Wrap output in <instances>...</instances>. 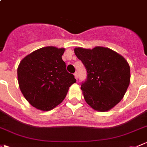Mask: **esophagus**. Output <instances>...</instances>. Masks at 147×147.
<instances>
[{
  "instance_id": "1",
  "label": "esophagus",
  "mask_w": 147,
  "mask_h": 147,
  "mask_svg": "<svg viewBox=\"0 0 147 147\" xmlns=\"http://www.w3.org/2000/svg\"><path fill=\"white\" fill-rule=\"evenodd\" d=\"M74 75H75V78L76 80H78V73L77 72H75V74H74Z\"/></svg>"
}]
</instances>
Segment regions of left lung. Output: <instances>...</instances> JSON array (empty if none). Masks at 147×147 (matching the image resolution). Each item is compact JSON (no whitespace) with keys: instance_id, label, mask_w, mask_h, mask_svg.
<instances>
[{"instance_id":"1","label":"left lung","mask_w":147,"mask_h":147,"mask_svg":"<svg viewBox=\"0 0 147 147\" xmlns=\"http://www.w3.org/2000/svg\"><path fill=\"white\" fill-rule=\"evenodd\" d=\"M74 51L87 72V78L81 84L86 102L96 111H109L121 101L127 89L130 82L129 64L109 48L78 47Z\"/></svg>"}]
</instances>
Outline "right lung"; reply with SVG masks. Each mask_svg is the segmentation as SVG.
<instances>
[{
  "instance_id": "right-lung-1",
  "label": "right lung",
  "mask_w": 147,
  "mask_h": 147,
  "mask_svg": "<svg viewBox=\"0 0 147 147\" xmlns=\"http://www.w3.org/2000/svg\"><path fill=\"white\" fill-rule=\"evenodd\" d=\"M65 49L41 48L22 60L18 68L20 89L27 101L43 111L52 110L64 100L76 82L62 59Z\"/></svg>"
}]
</instances>
